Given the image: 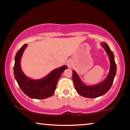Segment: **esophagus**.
<instances>
[{
	"instance_id": "34e87169",
	"label": "esophagus",
	"mask_w": 130,
	"mask_h": 130,
	"mask_svg": "<svg viewBox=\"0 0 130 130\" xmlns=\"http://www.w3.org/2000/svg\"><path fill=\"white\" fill-rule=\"evenodd\" d=\"M68 66H70V64H69V63H68Z\"/></svg>"
}]
</instances>
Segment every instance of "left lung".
Instances as JSON below:
<instances>
[{"instance_id": "1", "label": "left lung", "mask_w": 130, "mask_h": 130, "mask_svg": "<svg viewBox=\"0 0 130 130\" xmlns=\"http://www.w3.org/2000/svg\"><path fill=\"white\" fill-rule=\"evenodd\" d=\"M108 54L110 61L109 73L104 81L93 85H88L81 81L80 76L75 70H72V79L75 89L80 95L88 98H96L103 95L109 91L112 85L116 73V65L113 52L105 42L101 43Z\"/></svg>"}]
</instances>
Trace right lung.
<instances>
[{"instance_id":"1","label":"right lung","mask_w":130,"mask_h":130,"mask_svg":"<svg viewBox=\"0 0 130 130\" xmlns=\"http://www.w3.org/2000/svg\"><path fill=\"white\" fill-rule=\"evenodd\" d=\"M27 44L23 45L15 57L14 74L15 80L24 93L31 99H44L53 95L56 89L57 83L61 74L67 69V66L63 65L53 70L42 78L34 80L26 76L21 67V60Z\"/></svg>"}]
</instances>
